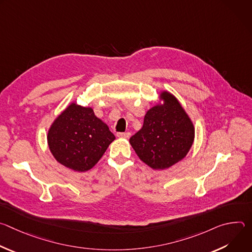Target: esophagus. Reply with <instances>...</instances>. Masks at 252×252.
Instances as JSON below:
<instances>
[{"label":"esophagus","mask_w":252,"mask_h":252,"mask_svg":"<svg viewBox=\"0 0 252 252\" xmlns=\"http://www.w3.org/2000/svg\"><path fill=\"white\" fill-rule=\"evenodd\" d=\"M117 135L122 138H128L130 136V132H119Z\"/></svg>","instance_id":"esophagus-1"}]
</instances>
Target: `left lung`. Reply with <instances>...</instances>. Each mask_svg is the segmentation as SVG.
Returning <instances> with one entry per match:
<instances>
[{
  "mask_svg": "<svg viewBox=\"0 0 252 252\" xmlns=\"http://www.w3.org/2000/svg\"><path fill=\"white\" fill-rule=\"evenodd\" d=\"M194 125L174 94L161 91L158 102L147 111L142 127L129 138L141 161L153 169H166L190 151Z\"/></svg>",
  "mask_w": 252,
  "mask_h": 252,
  "instance_id": "obj_1",
  "label": "left lung"
}]
</instances>
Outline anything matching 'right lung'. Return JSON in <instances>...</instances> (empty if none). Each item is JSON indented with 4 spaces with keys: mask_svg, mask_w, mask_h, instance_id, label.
I'll return each mask as SVG.
<instances>
[{
    "mask_svg": "<svg viewBox=\"0 0 252 252\" xmlns=\"http://www.w3.org/2000/svg\"><path fill=\"white\" fill-rule=\"evenodd\" d=\"M115 139L107 125L94 115L93 107L75 101L54 120L47 134L55 159L78 172L93 168Z\"/></svg>",
    "mask_w": 252,
    "mask_h": 252,
    "instance_id": "1",
    "label": "right lung"
}]
</instances>
